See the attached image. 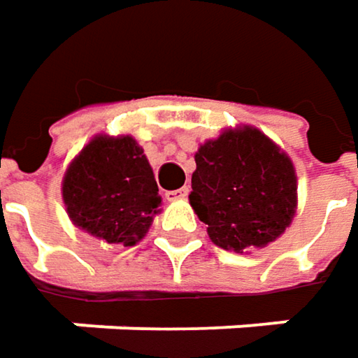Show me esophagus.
<instances>
[{
  "label": "esophagus",
  "instance_id": "1",
  "mask_svg": "<svg viewBox=\"0 0 358 358\" xmlns=\"http://www.w3.org/2000/svg\"><path fill=\"white\" fill-rule=\"evenodd\" d=\"M187 194H189V187L185 185V187H181V189H173V192H166V194H164V198H166L169 201L183 200V198H187Z\"/></svg>",
  "mask_w": 358,
  "mask_h": 358
}]
</instances>
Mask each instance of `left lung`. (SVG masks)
<instances>
[{"instance_id": "8db88e82", "label": "left lung", "mask_w": 358, "mask_h": 358, "mask_svg": "<svg viewBox=\"0 0 358 358\" xmlns=\"http://www.w3.org/2000/svg\"><path fill=\"white\" fill-rule=\"evenodd\" d=\"M291 157L253 125L206 140L196 152L189 203L212 243L249 253L276 241L296 214Z\"/></svg>"}]
</instances>
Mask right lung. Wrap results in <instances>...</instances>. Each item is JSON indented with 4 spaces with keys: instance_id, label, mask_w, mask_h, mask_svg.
<instances>
[{
    "instance_id": "1",
    "label": "right lung",
    "mask_w": 358,
    "mask_h": 358,
    "mask_svg": "<svg viewBox=\"0 0 358 358\" xmlns=\"http://www.w3.org/2000/svg\"><path fill=\"white\" fill-rule=\"evenodd\" d=\"M62 198L73 227L123 247L146 237L162 201L144 148L127 134H96L67 164Z\"/></svg>"
}]
</instances>
